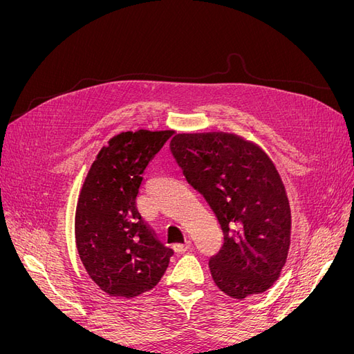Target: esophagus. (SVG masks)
I'll use <instances>...</instances> for the list:
<instances>
[{
    "label": "esophagus",
    "instance_id": "esophagus-1",
    "mask_svg": "<svg viewBox=\"0 0 354 354\" xmlns=\"http://www.w3.org/2000/svg\"><path fill=\"white\" fill-rule=\"evenodd\" d=\"M174 251L177 252V254H185V252H187L190 248H192V242L190 241H186L185 243H176L174 246Z\"/></svg>",
    "mask_w": 354,
    "mask_h": 354
}]
</instances>
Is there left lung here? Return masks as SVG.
<instances>
[{
  "label": "left lung",
  "mask_w": 354,
  "mask_h": 354,
  "mask_svg": "<svg viewBox=\"0 0 354 354\" xmlns=\"http://www.w3.org/2000/svg\"><path fill=\"white\" fill-rule=\"evenodd\" d=\"M169 147L223 230L221 250L209 260L214 282L238 299L267 291L291 245V208L273 160L259 145L223 131L181 133Z\"/></svg>",
  "instance_id": "obj_1"
}]
</instances>
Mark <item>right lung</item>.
<instances>
[{"label": "right lung", "instance_id": "right-lung-1", "mask_svg": "<svg viewBox=\"0 0 354 354\" xmlns=\"http://www.w3.org/2000/svg\"><path fill=\"white\" fill-rule=\"evenodd\" d=\"M173 130L124 131L100 149L84 180L75 212V242L94 283L112 297L151 291L173 250L160 243L137 209L149 162Z\"/></svg>", "mask_w": 354, "mask_h": 354}]
</instances>
